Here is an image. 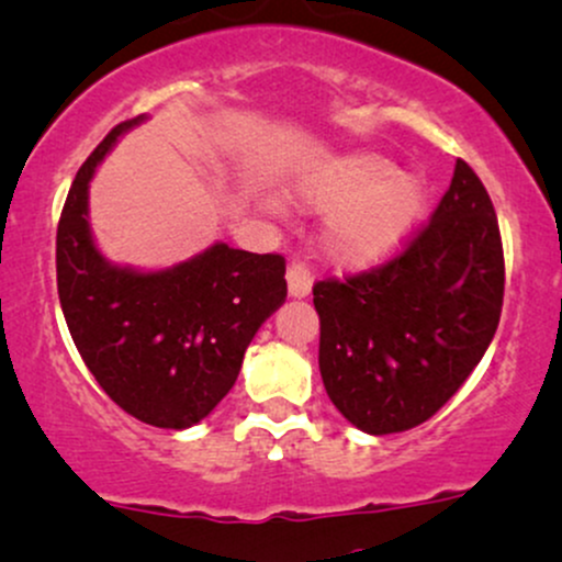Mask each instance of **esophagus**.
Masks as SVG:
<instances>
[{
  "label": "esophagus",
  "instance_id": "34e87169",
  "mask_svg": "<svg viewBox=\"0 0 562 562\" xmlns=\"http://www.w3.org/2000/svg\"><path fill=\"white\" fill-rule=\"evenodd\" d=\"M288 290L293 299H306L311 293V272L306 267V261L295 259L288 267Z\"/></svg>",
  "mask_w": 562,
  "mask_h": 562
}]
</instances>
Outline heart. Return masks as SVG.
Returning <instances> with one entry per match:
<instances>
[{"label":"heart","instance_id":"b5f03b06","mask_svg":"<svg viewBox=\"0 0 562 562\" xmlns=\"http://www.w3.org/2000/svg\"><path fill=\"white\" fill-rule=\"evenodd\" d=\"M301 199L333 212L324 243L342 267L369 269L387 261L411 238L424 209L422 180L397 175L380 154H348L303 180Z\"/></svg>","mask_w":562,"mask_h":562}]
</instances>
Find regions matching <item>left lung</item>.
Instances as JSON below:
<instances>
[{
    "label": "left lung",
    "instance_id": "obj_1",
    "mask_svg": "<svg viewBox=\"0 0 562 562\" xmlns=\"http://www.w3.org/2000/svg\"><path fill=\"white\" fill-rule=\"evenodd\" d=\"M503 293L495 206L476 172L458 159L435 214L401 254L314 285L329 401L369 435L424 424L482 361Z\"/></svg>",
    "mask_w": 562,
    "mask_h": 562
}]
</instances>
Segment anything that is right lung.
<instances>
[{
	"label": "right lung",
	"instance_id": "add662e5",
	"mask_svg": "<svg viewBox=\"0 0 562 562\" xmlns=\"http://www.w3.org/2000/svg\"><path fill=\"white\" fill-rule=\"evenodd\" d=\"M140 120L112 127L72 180L57 225V290L99 387L138 422L186 429L227 395L256 329L285 301V259L214 243L161 272L106 261L88 227V182Z\"/></svg>",
	"mask_w": 562,
	"mask_h": 562
}]
</instances>
